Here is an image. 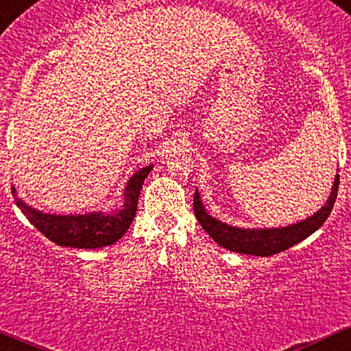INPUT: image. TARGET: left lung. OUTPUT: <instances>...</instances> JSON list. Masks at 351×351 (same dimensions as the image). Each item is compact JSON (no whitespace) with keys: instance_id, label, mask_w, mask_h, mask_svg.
I'll return each instance as SVG.
<instances>
[{"instance_id":"8db88e82","label":"left lung","mask_w":351,"mask_h":351,"mask_svg":"<svg viewBox=\"0 0 351 351\" xmlns=\"http://www.w3.org/2000/svg\"><path fill=\"white\" fill-rule=\"evenodd\" d=\"M338 184H340V175L335 176L333 181L332 193H330L327 203L318 209L313 216L300 223L291 224L287 228H272V229H241L234 226H228L226 223L215 219L209 216L201 203L198 189L195 191V199H193V209H195L196 219L203 226L217 244L223 245L224 249H229L232 252L249 254V256H272V254L282 252L285 249L292 247L293 244L300 243L305 237L317 231L322 224L327 221V217L332 213L333 204H335Z\"/></svg>"}]
</instances>
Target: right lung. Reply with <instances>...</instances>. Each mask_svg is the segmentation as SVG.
Instances as JSON below:
<instances>
[{
	"label": "right lung",
	"instance_id": "obj_1",
	"mask_svg": "<svg viewBox=\"0 0 351 351\" xmlns=\"http://www.w3.org/2000/svg\"><path fill=\"white\" fill-rule=\"evenodd\" d=\"M152 168L153 165L145 167L132 176L125 186L122 209L110 213V215H104V213H88V215L75 216L46 215V213L27 206L19 198H14L16 206L21 209L23 215L38 231H41L47 239L58 245L77 249L106 247V245L117 243L130 228L136 215L140 189H142L143 181L152 171ZM11 191H13V196H16L14 186L11 188Z\"/></svg>",
	"mask_w": 351,
	"mask_h": 351
}]
</instances>
